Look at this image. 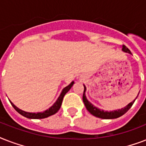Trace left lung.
<instances>
[{
	"label": "left lung",
	"mask_w": 146,
	"mask_h": 146,
	"mask_svg": "<svg viewBox=\"0 0 146 146\" xmlns=\"http://www.w3.org/2000/svg\"><path fill=\"white\" fill-rule=\"evenodd\" d=\"M122 50L123 51H124V52L129 53V54H131L130 50L127 48L125 45H123L122 46ZM83 86H84V92H83V96H82V100H83V102H84L85 106H86V109L88 110V111H89L91 114H92V115L96 117L102 118V119H115V118L120 117H121L122 115H123V114H124L126 112H127L128 110L131 108L132 105L133 104L134 102L136 101V98L138 97L139 96L138 94L137 97H136L133 102L129 103L127 106H125L124 108H123L118 109V110H114V111H107L98 108L97 107L94 106L91 102H89V101H88L86 96V87L85 85H83Z\"/></svg>",
	"instance_id": "8db88e82"
}]
</instances>
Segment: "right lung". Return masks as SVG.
Instances as JSON below:
<instances>
[{"mask_svg": "<svg viewBox=\"0 0 146 146\" xmlns=\"http://www.w3.org/2000/svg\"><path fill=\"white\" fill-rule=\"evenodd\" d=\"M74 84V81L70 82V84H69L67 86H66L65 88L63 89L61 93L59 96V97L57 98V101L54 102V104H53L52 106L50 107L48 109H47L45 111H44L43 112H37V113H33V112H26V111H24L21 109L18 108L16 105L13 104V103L10 102V104H12V106L14 108V109L18 112L19 113H20L21 115H23V117L26 118H29V119H43V118H46L48 117H50V116L54 114L59 111V109L60 108V106H61L62 102H63V98H64V96L66 95V92L71 89V87L73 86V85Z\"/></svg>", "mask_w": 146, "mask_h": 146, "instance_id": "1", "label": "right lung"}]
</instances>
